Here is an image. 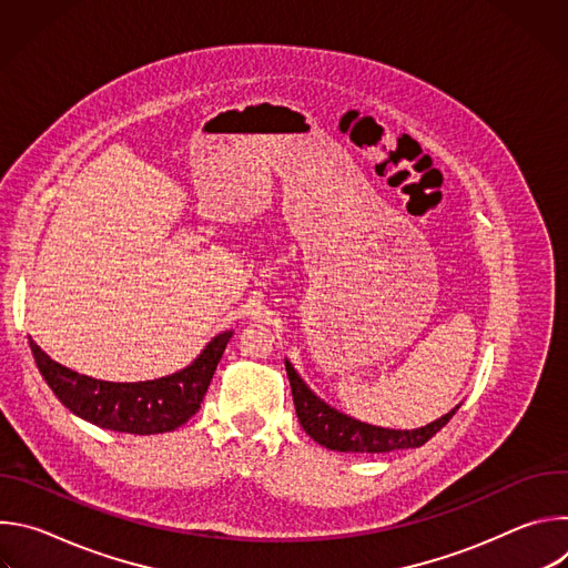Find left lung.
Here are the masks:
<instances>
[{"instance_id":"8db88e82","label":"left lung","mask_w":568,"mask_h":568,"mask_svg":"<svg viewBox=\"0 0 568 568\" xmlns=\"http://www.w3.org/2000/svg\"><path fill=\"white\" fill-rule=\"evenodd\" d=\"M285 371L290 377L292 386V397H294V407L298 423L303 432L318 445L335 449V452H346V454H384L393 449H412V447H423L429 438H434L458 412L460 404L440 416L438 420L418 427V429H388V427H377L362 423L348 414L337 412L331 407L328 402H323L305 382L303 377L294 371L292 362L285 359Z\"/></svg>"}]
</instances>
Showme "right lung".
I'll return each mask as SVG.
<instances>
[{
  "mask_svg": "<svg viewBox=\"0 0 568 568\" xmlns=\"http://www.w3.org/2000/svg\"><path fill=\"white\" fill-rule=\"evenodd\" d=\"M231 335L233 331L215 335L186 368L145 382L80 375L53 362L31 337L29 346L44 382L73 416L103 429L150 436L175 432L197 414Z\"/></svg>",
  "mask_w": 568,
  "mask_h": 568,
  "instance_id": "1",
  "label": "right lung"
}]
</instances>
